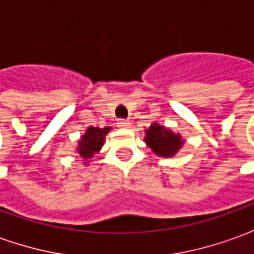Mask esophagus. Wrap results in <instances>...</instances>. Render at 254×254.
<instances>
[{"label": "esophagus", "mask_w": 254, "mask_h": 254, "mask_svg": "<svg viewBox=\"0 0 254 254\" xmlns=\"http://www.w3.org/2000/svg\"><path fill=\"white\" fill-rule=\"evenodd\" d=\"M117 127H122V129H127V127H130V121H127V120H118Z\"/></svg>", "instance_id": "esophagus-1"}]
</instances>
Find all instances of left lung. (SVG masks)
<instances>
[{
  "mask_svg": "<svg viewBox=\"0 0 254 254\" xmlns=\"http://www.w3.org/2000/svg\"><path fill=\"white\" fill-rule=\"evenodd\" d=\"M144 141L160 158H173L185 143L180 133H174L158 122H154L148 129H145Z\"/></svg>",
  "mask_w": 254,
  "mask_h": 254,
  "instance_id": "left-lung-1",
  "label": "left lung"
}]
</instances>
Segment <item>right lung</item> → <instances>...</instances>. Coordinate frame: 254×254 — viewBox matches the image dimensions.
<instances>
[{
  "label": "right lung",
  "instance_id": "add662e5",
  "mask_svg": "<svg viewBox=\"0 0 254 254\" xmlns=\"http://www.w3.org/2000/svg\"><path fill=\"white\" fill-rule=\"evenodd\" d=\"M111 127H88L83 136L77 141V154L80 158L84 159V165H88L89 160L94 158L95 154H98L103 144H105L106 134L110 132Z\"/></svg>",
  "mask_w": 254,
  "mask_h": 254
}]
</instances>
